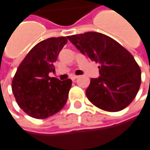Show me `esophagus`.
Returning <instances> with one entry per match:
<instances>
[{"label":"esophagus","instance_id":"1","mask_svg":"<svg viewBox=\"0 0 150 150\" xmlns=\"http://www.w3.org/2000/svg\"><path fill=\"white\" fill-rule=\"evenodd\" d=\"M79 76L78 75H73V76H71V79L72 80H75V79H78Z\"/></svg>","mask_w":150,"mask_h":150}]
</instances>
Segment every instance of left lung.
I'll list each match as a JSON object with an SVG mask.
<instances>
[{
    "label": "left lung",
    "instance_id": "obj_1",
    "mask_svg": "<svg viewBox=\"0 0 150 150\" xmlns=\"http://www.w3.org/2000/svg\"><path fill=\"white\" fill-rule=\"evenodd\" d=\"M80 52L99 62L100 76L92 78L86 95L95 106L108 112L125 108L135 98L142 72L133 56L105 34L87 32L67 37Z\"/></svg>",
    "mask_w": 150,
    "mask_h": 150
}]
</instances>
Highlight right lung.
<instances>
[{
    "label": "right lung",
    "mask_w": 150,
    "mask_h": 150,
    "mask_svg": "<svg viewBox=\"0 0 150 150\" xmlns=\"http://www.w3.org/2000/svg\"><path fill=\"white\" fill-rule=\"evenodd\" d=\"M67 42L66 37L50 38L34 46L18 67L12 82L17 103L27 115L45 119L54 115L67 103L71 79L50 77L54 62Z\"/></svg>",
    "instance_id": "obj_1"
}]
</instances>
